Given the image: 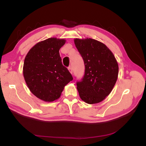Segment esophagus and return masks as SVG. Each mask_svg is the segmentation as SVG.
I'll return each mask as SVG.
<instances>
[{"instance_id":"34e87169","label":"esophagus","mask_w":146,"mask_h":146,"mask_svg":"<svg viewBox=\"0 0 146 146\" xmlns=\"http://www.w3.org/2000/svg\"><path fill=\"white\" fill-rule=\"evenodd\" d=\"M68 70H69L70 73L71 74H72V68H71V67H70V66H69V67L68 68Z\"/></svg>"}]
</instances>
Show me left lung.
I'll return each instance as SVG.
<instances>
[{
  "mask_svg": "<svg viewBox=\"0 0 146 146\" xmlns=\"http://www.w3.org/2000/svg\"><path fill=\"white\" fill-rule=\"evenodd\" d=\"M74 43L85 63V74L77 82L82 100L89 104L100 102L111 92L119 67L113 53L104 44L91 38L75 39Z\"/></svg>",
  "mask_w": 146,
  "mask_h": 146,
  "instance_id": "8db88e82",
  "label": "left lung"
}]
</instances>
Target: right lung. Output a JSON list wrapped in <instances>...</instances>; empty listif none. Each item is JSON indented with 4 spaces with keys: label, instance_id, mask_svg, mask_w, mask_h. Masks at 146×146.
<instances>
[{
    "label": "right lung",
    "instance_id": "right-lung-1",
    "mask_svg": "<svg viewBox=\"0 0 146 146\" xmlns=\"http://www.w3.org/2000/svg\"><path fill=\"white\" fill-rule=\"evenodd\" d=\"M64 39L50 38L35 44L26 55L23 67L25 81L30 91L46 102L58 99L64 87L73 80L63 65L59 50Z\"/></svg>",
    "mask_w": 146,
    "mask_h": 146
}]
</instances>
